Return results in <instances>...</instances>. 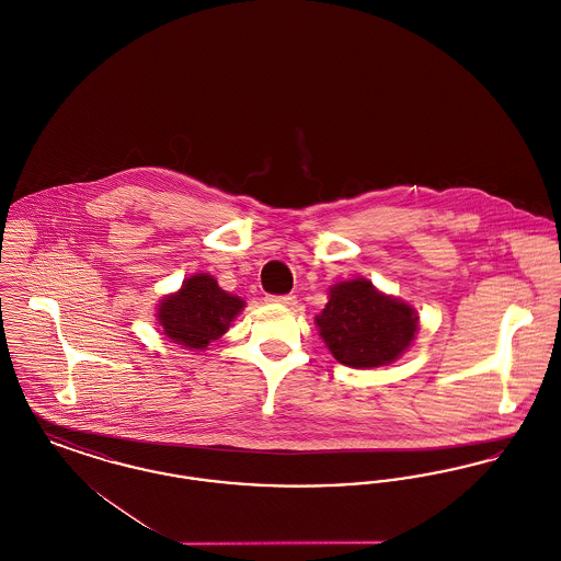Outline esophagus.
<instances>
[{
    "label": "esophagus",
    "mask_w": 561,
    "mask_h": 561,
    "mask_svg": "<svg viewBox=\"0 0 561 561\" xmlns=\"http://www.w3.org/2000/svg\"><path fill=\"white\" fill-rule=\"evenodd\" d=\"M268 305H282V307H296V296L284 294V296H267Z\"/></svg>",
    "instance_id": "esophagus-1"
}]
</instances>
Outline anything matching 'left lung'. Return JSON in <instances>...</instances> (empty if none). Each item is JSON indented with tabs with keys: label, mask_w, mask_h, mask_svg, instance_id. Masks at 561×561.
<instances>
[{
	"label": "left lung",
	"mask_w": 561,
	"mask_h": 561,
	"mask_svg": "<svg viewBox=\"0 0 561 561\" xmlns=\"http://www.w3.org/2000/svg\"><path fill=\"white\" fill-rule=\"evenodd\" d=\"M316 325L336 362L366 370L389 366L412 347L419 313L398 296L380 293L370 279L355 277L330 286Z\"/></svg>",
	"instance_id": "obj_1"
}]
</instances>
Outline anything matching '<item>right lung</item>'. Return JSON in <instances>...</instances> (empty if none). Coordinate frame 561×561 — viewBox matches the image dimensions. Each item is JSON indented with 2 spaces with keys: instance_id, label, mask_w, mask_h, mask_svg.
<instances>
[{
  "instance_id": "obj_1",
  "label": "right lung",
  "mask_w": 561,
  "mask_h": 561,
  "mask_svg": "<svg viewBox=\"0 0 561 561\" xmlns=\"http://www.w3.org/2000/svg\"><path fill=\"white\" fill-rule=\"evenodd\" d=\"M243 307V298L225 293L213 275L195 273L176 293L161 298L156 318L172 343L188 351H206L229 330Z\"/></svg>"
}]
</instances>
